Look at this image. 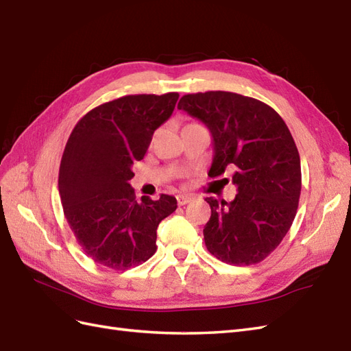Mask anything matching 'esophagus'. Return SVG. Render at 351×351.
Instances as JSON below:
<instances>
[{"instance_id": "1", "label": "esophagus", "mask_w": 351, "mask_h": 351, "mask_svg": "<svg viewBox=\"0 0 351 351\" xmlns=\"http://www.w3.org/2000/svg\"><path fill=\"white\" fill-rule=\"evenodd\" d=\"M176 199H178V204L179 206H185V204H188L189 202H191L193 197L188 195V194H181V195L176 197Z\"/></svg>"}]
</instances>
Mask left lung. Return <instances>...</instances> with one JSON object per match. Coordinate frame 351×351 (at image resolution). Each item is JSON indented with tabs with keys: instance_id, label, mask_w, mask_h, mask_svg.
<instances>
[{
	"instance_id": "8db88e82",
	"label": "left lung",
	"mask_w": 351,
	"mask_h": 351,
	"mask_svg": "<svg viewBox=\"0 0 351 351\" xmlns=\"http://www.w3.org/2000/svg\"><path fill=\"white\" fill-rule=\"evenodd\" d=\"M178 108L212 132L208 175L235 169L232 202L206 198L212 208L203 229L207 250L228 265L260 263L281 244L297 213L302 167L291 132L272 107L235 93L186 94Z\"/></svg>"
}]
</instances>
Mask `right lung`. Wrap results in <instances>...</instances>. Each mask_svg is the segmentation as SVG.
<instances>
[{"mask_svg":"<svg viewBox=\"0 0 351 351\" xmlns=\"http://www.w3.org/2000/svg\"><path fill=\"white\" fill-rule=\"evenodd\" d=\"M178 93L125 95L88 112L60 163L58 193L67 223L95 263L126 270L152 257L157 226L178 204L172 195L136 202L129 181L156 129L172 116Z\"/></svg>","mask_w":351,"mask_h":351,"instance_id":"obj_1","label":"right lung"}]
</instances>
